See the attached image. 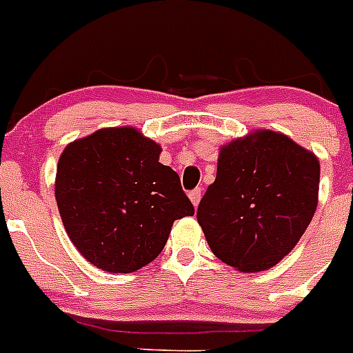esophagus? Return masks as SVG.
<instances>
[{
    "label": "esophagus",
    "instance_id": "esophagus-1",
    "mask_svg": "<svg viewBox=\"0 0 353 353\" xmlns=\"http://www.w3.org/2000/svg\"><path fill=\"white\" fill-rule=\"evenodd\" d=\"M189 199H191L194 207H198L199 199H201V189H194V191L189 192Z\"/></svg>",
    "mask_w": 353,
    "mask_h": 353
}]
</instances>
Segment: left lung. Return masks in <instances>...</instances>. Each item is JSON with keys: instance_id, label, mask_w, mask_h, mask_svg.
Segmentation results:
<instances>
[{"instance_id": "obj_1", "label": "left lung", "mask_w": 353, "mask_h": 353, "mask_svg": "<svg viewBox=\"0 0 353 353\" xmlns=\"http://www.w3.org/2000/svg\"><path fill=\"white\" fill-rule=\"evenodd\" d=\"M318 183V159L285 134L256 130L224 145L198 207L212 252L242 272L274 267L310 226Z\"/></svg>"}]
</instances>
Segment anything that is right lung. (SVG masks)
I'll return each mask as SVG.
<instances>
[{
	"label": "right lung",
	"instance_id": "right-lung-1",
	"mask_svg": "<svg viewBox=\"0 0 353 353\" xmlns=\"http://www.w3.org/2000/svg\"><path fill=\"white\" fill-rule=\"evenodd\" d=\"M161 146L132 127L72 141L56 170L54 196L68 239L90 263L129 274L154 261L176 219L194 215Z\"/></svg>",
	"mask_w": 353,
	"mask_h": 353
}]
</instances>
